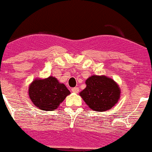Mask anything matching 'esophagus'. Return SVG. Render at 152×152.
I'll return each instance as SVG.
<instances>
[{
	"label": "esophagus",
	"mask_w": 152,
	"mask_h": 152,
	"mask_svg": "<svg viewBox=\"0 0 152 152\" xmlns=\"http://www.w3.org/2000/svg\"><path fill=\"white\" fill-rule=\"evenodd\" d=\"M72 91L73 93H75V94H77V93L79 92V89H78V88H77V87H76V88H72Z\"/></svg>",
	"instance_id": "esophagus-1"
}]
</instances>
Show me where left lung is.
Segmentation results:
<instances>
[{"label":"left lung","instance_id":"left-lung-1","mask_svg":"<svg viewBox=\"0 0 152 152\" xmlns=\"http://www.w3.org/2000/svg\"><path fill=\"white\" fill-rule=\"evenodd\" d=\"M85 84L86 88L79 94L93 110H109L119 101L121 91L113 79L105 75H92Z\"/></svg>","mask_w":152,"mask_h":152}]
</instances>
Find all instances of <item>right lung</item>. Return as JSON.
Segmentation results:
<instances>
[{
    "instance_id": "obj_1",
    "label": "right lung",
    "mask_w": 152,
    "mask_h": 152,
    "mask_svg": "<svg viewBox=\"0 0 152 152\" xmlns=\"http://www.w3.org/2000/svg\"><path fill=\"white\" fill-rule=\"evenodd\" d=\"M71 92L56 77L36 78L29 85L28 94L32 103L41 110L54 111Z\"/></svg>"
}]
</instances>
